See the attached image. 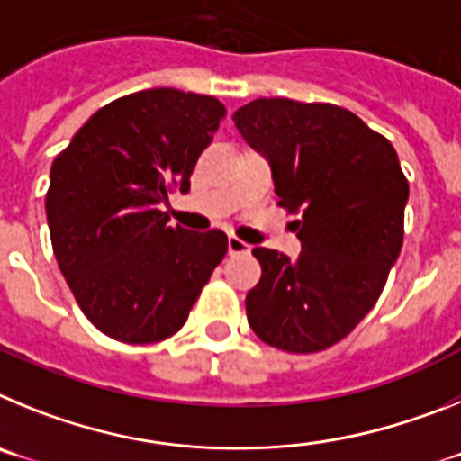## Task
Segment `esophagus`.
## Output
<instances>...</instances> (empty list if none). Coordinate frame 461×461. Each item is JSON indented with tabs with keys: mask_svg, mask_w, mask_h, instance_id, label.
<instances>
[{
	"mask_svg": "<svg viewBox=\"0 0 461 461\" xmlns=\"http://www.w3.org/2000/svg\"><path fill=\"white\" fill-rule=\"evenodd\" d=\"M249 249L251 247L244 242V240L235 238V235H230V238H228V254H247Z\"/></svg>",
	"mask_w": 461,
	"mask_h": 461,
	"instance_id": "obj_1",
	"label": "esophagus"
}]
</instances>
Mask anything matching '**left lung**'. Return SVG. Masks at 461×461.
<instances>
[{"label":"left lung","instance_id":"obj_1","mask_svg":"<svg viewBox=\"0 0 461 461\" xmlns=\"http://www.w3.org/2000/svg\"><path fill=\"white\" fill-rule=\"evenodd\" d=\"M233 122L267 158L279 205L303 212L295 260L254 249L263 275L247 319L281 351H323L376 304L404 242L409 182L390 140L339 105L256 99Z\"/></svg>","mask_w":461,"mask_h":461}]
</instances>
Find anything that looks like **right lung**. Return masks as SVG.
<instances>
[{
  "mask_svg": "<svg viewBox=\"0 0 461 461\" xmlns=\"http://www.w3.org/2000/svg\"><path fill=\"white\" fill-rule=\"evenodd\" d=\"M226 108L154 87L96 110L57 154L46 214L52 251L83 313L126 344L168 339L221 263V230L170 226L161 203L189 177Z\"/></svg>",
  "mask_w": 461,
  "mask_h": 461,
  "instance_id": "right-lung-1",
  "label": "right lung"
}]
</instances>
